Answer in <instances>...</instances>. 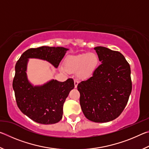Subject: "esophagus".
Returning <instances> with one entry per match:
<instances>
[{"mask_svg":"<svg viewBox=\"0 0 149 149\" xmlns=\"http://www.w3.org/2000/svg\"><path fill=\"white\" fill-rule=\"evenodd\" d=\"M78 81L77 80V79H74V85H75V88H76L77 87V85H78Z\"/></svg>","mask_w":149,"mask_h":149,"instance_id":"obj_1","label":"esophagus"}]
</instances>
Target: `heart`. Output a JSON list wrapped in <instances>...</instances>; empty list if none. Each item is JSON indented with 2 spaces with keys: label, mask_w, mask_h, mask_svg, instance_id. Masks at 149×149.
<instances>
[{
  "label": "heart",
  "mask_w": 149,
  "mask_h": 149,
  "mask_svg": "<svg viewBox=\"0 0 149 149\" xmlns=\"http://www.w3.org/2000/svg\"><path fill=\"white\" fill-rule=\"evenodd\" d=\"M99 58L95 53L81 54L67 58L65 68L69 72H77L78 77L81 79H87L97 68Z\"/></svg>",
  "instance_id": "obj_1"
}]
</instances>
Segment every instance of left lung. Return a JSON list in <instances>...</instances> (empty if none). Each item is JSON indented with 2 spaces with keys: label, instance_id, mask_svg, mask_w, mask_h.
<instances>
[{
  "label": "left lung",
  "instance_id": "obj_1",
  "mask_svg": "<svg viewBox=\"0 0 149 149\" xmlns=\"http://www.w3.org/2000/svg\"><path fill=\"white\" fill-rule=\"evenodd\" d=\"M99 65L89 79L77 85L85 116L97 123L110 122L124 110L132 89L131 69L123 55L97 47Z\"/></svg>",
  "mask_w": 149,
  "mask_h": 149
}]
</instances>
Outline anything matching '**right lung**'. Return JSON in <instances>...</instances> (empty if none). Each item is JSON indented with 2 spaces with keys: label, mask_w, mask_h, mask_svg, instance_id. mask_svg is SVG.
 I'll use <instances>...</instances> for the list:
<instances>
[{
  "label": "right lung",
  "mask_w": 149,
  "mask_h": 149,
  "mask_svg": "<svg viewBox=\"0 0 149 149\" xmlns=\"http://www.w3.org/2000/svg\"><path fill=\"white\" fill-rule=\"evenodd\" d=\"M68 50L46 46L32 48L25 51L17 61L12 83L17 105L23 114L35 122L53 124L60 121L63 105L74 88V82L71 78L64 82L52 79L42 85L33 86L27 77L28 59L46 60L58 68Z\"/></svg>",
  "instance_id": "add662e5"
}]
</instances>
